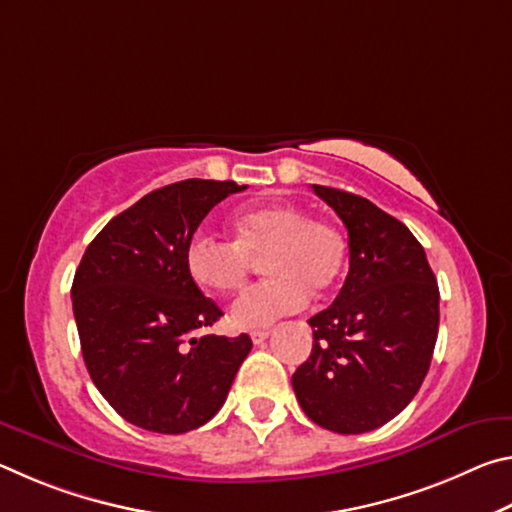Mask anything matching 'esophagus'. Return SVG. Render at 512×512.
Returning a JSON list of instances; mask_svg holds the SVG:
<instances>
[{"label": "esophagus", "mask_w": 512, "mask_h": 512, "mask_svg": "<svg viewBox=\"0 0 512 512\" xmlns=\"http://www.w3.org/2000/svg\"><path fill=\"white\" fill-rule=\"evenodd\" d=\"M268 334H271L268 329H253V332H250V339H253L255 345H259L268 339Z\"/></svg>", "instance_id": "1"}]
</instances>
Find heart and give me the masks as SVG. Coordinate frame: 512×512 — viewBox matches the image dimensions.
I'll return each instance as SVG.
<instances>
[{
    "instance_id": "obj_1",
    "label": "heart",
    "mask_w": 512,
    "mask_h": 512,
    "mask_svg": "<svg viewBox=\"0 0 512 512\" xmlns=\"http://www.w3.org/2000/svg\"><path fill=\"white\" fill-rule=\"evenodd\" d=\"M235 241L207 235L189 239L185 271L198 289L232 293L244 287L253 262L262 259L268 275L230 309V323L241 329L266 327L293 314L314 296L339 284L345 266V241L332 223L311 219L289 203H259L232 216Z\"/></svg>"
}]
</instances>
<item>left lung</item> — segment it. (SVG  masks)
<instances>
[{"instance_id": "8db88e82", "label": "left lung", "mask_w": 512, "mask_h": 512, "mask_svg": "<svg viewBox=\"0 0 512 512\" xmlns=\"http://www.w3.org/2000/svg\"><path fill=\"white\" fill-rule=\"evenodd\" d=\"M348 228L350 271L339 296L309 318L314 348L293 372L318 427L366 433L420 391L438 339L440 293L420 241L368 198L311 185Z\"/></svg>"}]
</instances>
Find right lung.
<instances>
[{"label":"right lung","mask_w":512,"mask_h":512,"mask_svg":"<svg viewBox=\"0 0 512 512\" xmlns=\"http://www.w3.org/2000/svg\"><path fill=\"white\" fill-rule=\"evenodd\" d=\"M246 185L189 178L140 198L103 228L76 268L83 361L121 418L155 433L212 420L253 341L194 336L223 311L185 271V248L216 203Z\"/></svg>","instance_id":"obj_1"}]
</instances>
